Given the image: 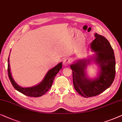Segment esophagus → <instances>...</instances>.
Instances as JSON below:
<instances>
[{"mask_svg":"<svg viewBox=\"0 0 122 122\" xmlns=\"http://www.w3.org/2000/svg\"><path fill=\"white\" fill-rule=\"evenodd\" d=\"M71 60L70 59H68V58H67V59H65L63 60V64L65 67L68 66L70 65V63H71Z\"/></svg>","mask_w":122,"mask_h":122,"instance_id":"esophagus-1","label":"esophagus"}]
</instances>
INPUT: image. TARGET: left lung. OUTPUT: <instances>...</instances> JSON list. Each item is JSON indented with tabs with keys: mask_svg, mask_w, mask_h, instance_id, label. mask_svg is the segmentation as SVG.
I'll list each match as a JSON object with an SVG mask.
<instances>
[{
	"mask_svg": "<svg viewBox=\"0 0 122 122\" xmlns=\"http://www.w3.org/2000/svg\"><path fill=\"white\" fill-rule=\"evenodd\" d=\"M90 44L95 54L88 59L76 60L70 65L73 83L77 92L84 97H93L102 93L112 85L116 74V60L113 50L107 39L97 33ZM95 63L99 68L96 78L88 77L87 66Z\"/></svg>",
	"mask_w": 122,
	"mask_h": 122,
	"instance_id": "8db88e82",
	"label": "left lung"
}]
</instances>
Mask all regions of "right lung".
I'll return each instance as SVG.
<instances>
[{
	"mask_svg": "<svg viewBox=\"0 0 122 122\" xmlns=\"http://www.w3.org/2000/svg\"><path fill=\"white\" fill-rule=\"evenodd\" d=\"M8 76H9V80L13 87H14L15 90L20 92V93H23L27 96H29V97H41L49 90V89L51 88V86H52V84L56 75H57V73L59 72L60 70L62 68V63L60 62L56 66H55L54 67L48 71L44 77L43 80L39 84L30 87H23L18 85L14 80L13 77H12L11 73L10 72L9 56L8 57Z\"/></svg>",
	"mask_w": 122,
	"mask_h": 122,
	"instance_id": "1",
	"label": "right lung"
}]
</instances>
